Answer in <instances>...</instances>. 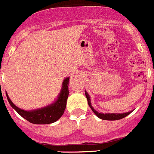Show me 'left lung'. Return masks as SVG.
<instances>
[{"label":"left lung","mask_w":154,"mask_h":154,"mask_svg":"<svg viewBox=\"0 0 154 154\" xmlns=\"http://www.w3.org/2000/svg\"><path fill=\"white\" fill-rule=\"evenodd\" d=\"M85 94H86V97L88 100V106H90V108L91 109V110L93 111V112L100 119H103V120H107V121H116V120H119V119H124L126 116H128L129 114L132 112H125V113H122V114H119V113H106V114H103V113H100L97 112L96 110L94 109L91 104V100H90V97L88 95V93L85 91Z\"/></svg>","instance_id":"1"}]
</instances>
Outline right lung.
Here are the masks:
<instances>
[{"mask_svg":"<svg viewBox=\"0 0 154 154\" xmlns=\"http://www.w3.org/2000/svg\"><path fill=\"white\" fill-rule=\"evenodd\" d=\"M68 82H69V77L65 79L63 83L61 92L55 103H52L50 106L44 107V108L32 110V111H25V110L19 109L11 101L7 92H6V94H7V100H8L11 106L21 117H23L30 123L35 124V125H48V124H51L57 122L64 113L66 107L68 93H69Z\"/></svg>","mask_w":154,"mask_h":154,"instance_id":"add662e5","label":"right lung"}]
</instances>
